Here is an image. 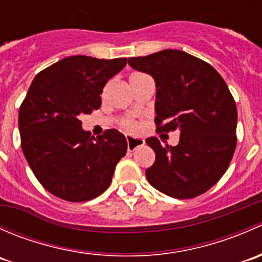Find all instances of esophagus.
Wrapping results in <instances>:
<instances>
[{"mask_svg": "<svg viewBox=\"0 0 262 262\" xmlns=\"http://www.w3.org/2000/svg\"><path fill=\"white\" fill-rule=\"evenodd\" d=\"M126 143H128V150L129 152H132V150L136 149L137 147L144 144V139L133 138V137H130V136H126Z\"/></svg>", "mask_w": 262, "mask_h": 262, "instance_id": "esophagus-1", "label": "esophagus"}]
</instances>
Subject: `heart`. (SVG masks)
I'll return each instance as SVG.
<instances>
[{
    "mask_svg": "<svg viewBox=\"0 0 262 262\" xmlns=\"http://www.w3.org/2000/svg\"><path fill=\"white\" fill-rule=\"evenodd\" d=\"M120 126L126 132H130V133H134V132L138 130V124L133 120L132 118H124L120 120Z\"/></svg>",
    "mask_w": 262,
    "mask_h": 262,
    "instance_id": "heart-1",
    "label": "heart"
}]
</instances>
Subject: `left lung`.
<instances>
[{
  "label": "left lung",
  "mask_w": 262,
  "mask_h": 262,
  "mask_svg": "<svg viewBox=\"0 0 262 262\" xmlns=\"http://www.w3.org/2000/svg\"><path fill=\"white\" fill-rule=\"evenodd\" d=\"M128 63L156 81V132L180 130L178 146L146 143L156 161L147 168L155 189L176 199L199 196L228 168L237 146V107L223 77L203 59L166 49Z\"/></svg>",
  "instance_id": "1"
}]
</instances>
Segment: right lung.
I'll return each mask as SVG.
<instances>
[{
	"label": "right lung",
	"instance_id": "1",
	"mask_svg": "<svg viewBox=\"0 0 262 262\" xmlns=\"http://www.w3.org/2000/svg\"><path fill=\"white\" fill-rule=\"evenodd\" d=\"M126 58H63L35 76L18 112L21 148L38 181L50 194L72 203L91 200L112 184L128 143L107 129L91 137L80 116L101 105L102 89Z\"/></svg>",
	"mask_w": 262,
	"mask_h": 262
}]
</instances>
